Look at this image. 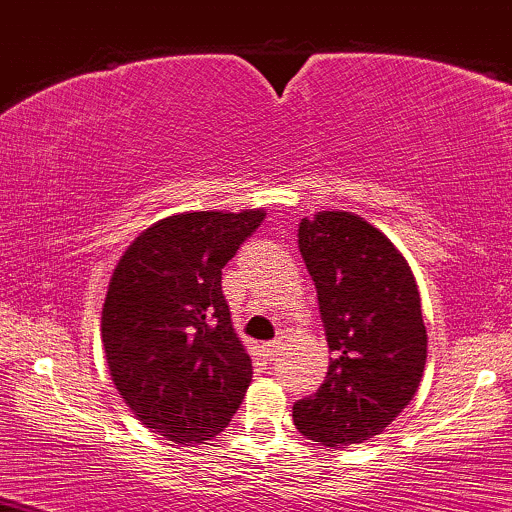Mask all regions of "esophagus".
<instances>
[{"instance_id": "obj_1", "label": "esophagus", "mask_w": 512, "mask_h": 512, "mask_svg": "<svg viewBox=\"0 0 512 512\" xmlns=\"http://www.w3.org/2000/svg\"><path fill=\"white\" fill-rule=\"evenodd\" d=\"M264 349V354H267L269 359H276L278 354L283 352V342L281 340H274V342H267V345L262 347Z\"/></svg>"}]
</instances>
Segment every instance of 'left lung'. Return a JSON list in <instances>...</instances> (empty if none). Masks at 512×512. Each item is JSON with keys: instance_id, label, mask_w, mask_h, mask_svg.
Returning <instances> with one entry per match:
<instances>
[{"instance_id": "1", "label": "left lung", "mask_w": 512, "mask_h": 512, "mask_svg": "<svg viewBox=\"0 0 512 512\" xmlns=\"http://www.w3.org/2000/svg\"><path fill=\"white\" fill-rule=\"evenodd\" d=\"M297 238L331 361L314 397L293 406V423L312 442L345 449L383 435L418 392L428 359L420 293L397 245L354 212H316Z\"/></svg>"}]
</instances>
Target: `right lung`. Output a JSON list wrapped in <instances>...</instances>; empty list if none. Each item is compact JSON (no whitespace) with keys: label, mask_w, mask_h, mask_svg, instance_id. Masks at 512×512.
I'll use <instances>...</instances> for the list:
<instances>
[{"label":"right lung","mask_w":512,"mask_h":512,"mask_svg":"<svg viewBox=\"0 0 512 512\" xmlns=\"http://www.w3.org/2000/svg\"><path fill=\"white\" fill-rule=\"evenodd\" d=\"M267 210L174 212L134 238L101 309L111 380L141 425L174 444L219 435L252 361L222 295V269Z\"/></svg>","instance_id":"obj_1"}]
</instances>
